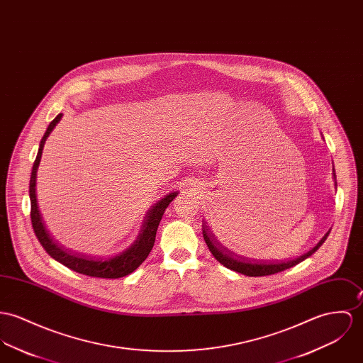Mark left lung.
<instances>
[{"mask_svg": "<svg viewBox=\"0 0 363 363\" xmlns=\"http://www.w3.org/2000/svg\"><path fill=\"white\" fill-rule=\"evenodd\" d=\"M333 176L335 177V173H334V167H333ZM330 230L322 237V240L311 250L308 251L306 254L301 255L299 258L296 259H290L287 262H279V264H255V262H251V261H244V259H240V258H235L233 254H230L228 250L222 248L218 241L215 240L213 234L209 231L208 226L203 223L202 225V234H203V240L209 248V251L212 252V255L215 257V259L218 262L226 266L228 269L234 270L237 273H241V274H245V276H250V277H258V276H269V274H274V273H279V272H283L289 267H293L296 264L302 262L303 259L309 258L313 252H316L319 250V247L326 241L328 235H329Z\"/></svg>", "mask_w": 363, "mask_h": 363, "instance_id": "left-lung-1", "label": "left lung"}]
</instances>
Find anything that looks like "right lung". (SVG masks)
<instances>
[{"label": "right lung", "mask_w": 363, "mask_h": 363, "mask_svg": "<svg viewBox=\"0 0 363 363\" xmlns=\"http://www.w3.org/2000/svg\"><path fill=\"white\" fill-rule=\"evenodd\" d=\"M61 118H62V113L57 115V118L47 128V132L44 133V135L40 141L38 152H37L33 170H32L29 196H30V203H32L30 218H32V225H33L35 237L38 238L40 244L48 252V255L51 258H54L60 264H65L66 267H69L80 274H86V276H91V277H101V279H119V277L128 276L143 264L145 261V258L148 257V254L151 252L162 215H164L167 205L173 201V198L177 196V191L167 194L165 198L160 199L157 203H154V206H151L148 209V212L144 218L143 226H141V231L138 233L135 241L129 248L119 252L118 255L111 257L108 259L106 258L105 259H91V258H87L83 255L80 257L77 254H72V252L66 251L54 241L51 234L45 229L41 215H40V211H38L37 197H35V177H37V169L40 165L43 148H44L47 137L50 135V133L52 132L55 125L61 121Z\"/></svg>", "instance_id": "1"}]
</instances>
